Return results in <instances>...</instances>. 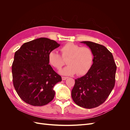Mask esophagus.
Here are the masks:
<instances>
[{
	"label": "esophagus",
	"mask_w": 130,
	"mask_h": 130,
	"mask_svg": "<svg viewBox=\"0 0 130 130\" xmlns=\"http://www.w3.org/2000/svg\"><path fill=\"white\" fill-rule=\"evenodd\" d=\"M68 77H64V76H62V80H66L67 78H68Z\"/></svg>",
	"instance_id": "34e87169"
}]
</instances>
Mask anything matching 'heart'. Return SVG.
Wrapping results in <instances>:
<instances>
[{"label":"heart","instance_id":"1","mask_svg":"<svg viewBox=\"0 0 130 130\" xmlns=\"http://www.w3.org/2000/svg\"><path fill=\"white\" fill-rule=\"evenodd\" d=\"M61 52L63 58L67 59V63L68 64L59 72L62 75H72L76 73L81 75L91 68L94 55L89 48L69 42L62 47ZM48 60L51 66L57 69H61L64 64L62 57L56 50L49 52Z\"/></svg>","mask_w":130,"mask_h":130}]
</instances>
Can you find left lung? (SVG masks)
Returning <instances> with one entry per match:
<instances>
[{
  "mask_svg": "<svg viewBox=\"0 0 130 130\" xmlns=\"http://www.w3.org/2000/svg\"><path fill=\"white\" fill-rule=\"evenodd\" d=\"M81 43L92 50L93 63L86 75L75 80L72 97L78 106L90 109L103 104L112 92L117 66L112 54L104 45L90 41Z\"/></svg>",
  "mask_w": 130,
  "mask_h": 130,
  "instance_id": "8db88e82",
  "label": "left lung"
}]
</instances>
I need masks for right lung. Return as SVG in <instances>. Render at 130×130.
<instances>
[{
	"mask_svg": "<svg viewBox=\"0 0 130 130\" xmlns=\"http://www.w3.org/2000/svg\"><path fill=\"white\" fill-rule=\"evenodd\" d=\"M60 46L42 37L24 43L15 52L12 66L13 86L26 103L41 106L54 99V87L62 78L49 64L48 55Z\"/></svg>",
	"mask_w": 130,
	"mask_h": 130,
	"instance_id": "1",
	"label": "right lung"
}]
</instances>
